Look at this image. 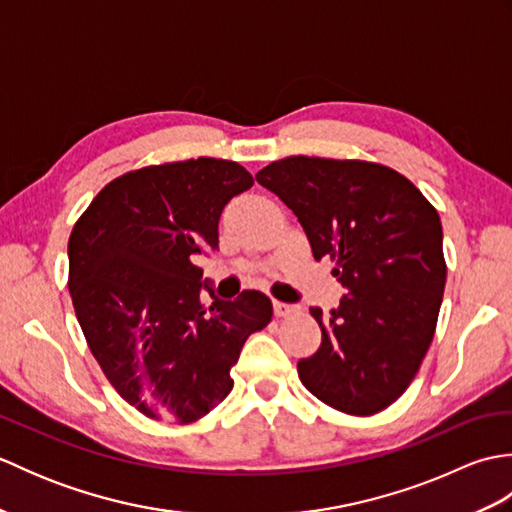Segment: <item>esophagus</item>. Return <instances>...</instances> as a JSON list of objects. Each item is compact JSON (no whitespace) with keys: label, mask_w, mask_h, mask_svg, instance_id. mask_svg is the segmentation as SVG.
<instances>
[{"label":"esophagus","mask_w":512,"mask_h":512,"mask_svg":"<svg viewBox=\"0 0 512 512\" xmlns=\"http://www.w3.org/2000/svg\"><path fill=\"white\" fill-rule=\"evenodd\" d=\"M273 310L277 317H290L292 312H295L297 308L290 306V303H281V301H273Z\"/></svg>","instance_id":"34e87169"}]
</instances>
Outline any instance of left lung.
Instances as JSON below:
<instances>
[{"mask_svg": "<svg viewBox=\"0 0 512 512\" xmlns=\"http://www.w3.org/2000/svg\"><path fill=\"white\" fill-rule=\"evenodd\" d=\"M255 178L347 288L330 314L310 308L321 347L297 363L301 383L343 413L383 411L405 394L436 332L447 284L438 211L398 171L365 160L288 156Z\"/></svg>", "mask_w": 512, "mask_h": 512, "instance_id": "1", "label": "left lung"}]
</instances>
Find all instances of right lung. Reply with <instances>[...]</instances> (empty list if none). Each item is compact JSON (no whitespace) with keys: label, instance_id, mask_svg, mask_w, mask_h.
<instances>
[{"label":"right lung","instance_id":"add662e5","mask_svg":"<svg viewBox=\"0 0 512 512\" xmlns=\"http://www.w3.org/2000/svg\"><path fill=\"white\" fill-rule=\"evenodd\" d=\"M250 187L233 160L145 167L101 189L72 228L68 288L85 341L121 398L151 420L189 424L220 405L246 339L273 317L259 290L217 299L193 264L220 244L228 200Z\"/></svg>","mask_w":512,"mask_h":512}]
</instances>
